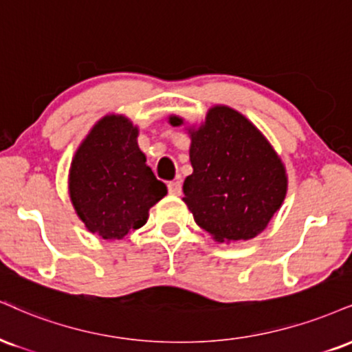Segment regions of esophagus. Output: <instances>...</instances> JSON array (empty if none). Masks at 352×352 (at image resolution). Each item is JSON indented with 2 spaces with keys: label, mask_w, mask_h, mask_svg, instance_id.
Returning a JSON list of instances; mask_svg holds the SVG:
<instances>
[{
  "label": "esophagus",
  "mask_w": 352,
  "mask_h": 352,
  "mask_svg": "<svg viewBox=\"0 0 352 352\" xmlns=\"http://www.w3.org/2000/svg\"><path fill=\"white\" fill-rule=\"evenodd\" d=\"M167 190L170 195H180L182 193V184L179 180L177 182H168L167 184Z\"/></svg>",
  "instance_id": "obj_1"
}]
</instances>
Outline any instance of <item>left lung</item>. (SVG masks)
I'll return each instance as SVG.
<instances>
[{"instance_id": "obj_1", "label": "left lung", "mask_w": 352, "mask_h": 352, "mask_svg": "<svg viewBox=\"0 0 352 352\" xmlns=\"http://www.w3.org/2000/svg\"><path fill=\"white\" fill-rule=\"evenodd\" d=\"M172 126L184 120L170 116ZM193 173L184 201L195 223L218 243L256 238L287 195L280 157L248 118L230 107L210 108L200 128L188 129Z\"/></svg>"}]
</instances>
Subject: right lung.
<instances>
[{"label":"right lung","instance_id":"right-lung-1","mask_svg":"<svg viewBox=\"0 0 352 352\" xmlns=\"http://www.w3.org/2000/svg\"><path fill=\"white\" fill-rule=\"evenodd\" d=\"M138 134L128 118L108 114L93 126L72 160V205L87 230L103 239H122L139 230L167 195L164 182L146 165Z\"/></svg>","mask_w":352,"mask_h":352}]
</instances>
